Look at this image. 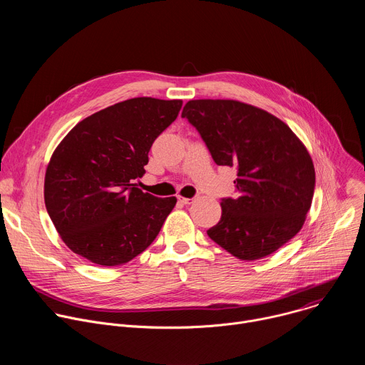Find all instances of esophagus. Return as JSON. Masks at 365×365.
Instances as JSON below:
<instances>
[{
  "mask_svg": "<svg viewBox=\"0 0 365 365\" xmlns=\"http://www.w3.org/2000/svg\"><path fill=\"white\" fill-rule=\"evenodd\" d=\"M178 200H179L182 205H190L195 199H193V197H183V196H178Z\"/></svg>",
  "mask_w": 365,
  "mask_h": 365,
  "instance_id": "34e87169",
  "label": "esophagus"
}]
</instances>
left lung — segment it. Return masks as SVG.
<instances>
[{"instance_id":"1","label":"left lung","mask_w":365,"mask_h":365,"mask_svg":"<svg viewBox=\"0 0 365 365\" xmlns=\"http://www.w3.org/2000/svg\"><path fill=\"white\" fill-rule=\"evenodd\" d=\"M182 117L218 166L237 169L238 196L222 199L221 220L207 235L247 262L277 251L302 230L314 197L306 147L282 120L240 101H189Z\"/></svg>"}]
</instances>
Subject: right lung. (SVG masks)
Wrapping results in <instances>:
<instances>
[{
	"label": "right lung",
	"mask_w": 365,
	"mask_h": 365,
	"mask_svg": "<svg viewBox=\"0 0 365 365\" xmlns=\"http://www.w3.org/2000/svg\"><path fill=\"white\" fill-rule=\"evenodd\" d=\"M180 99L133 98L76 124L44 178L47 214L63 242L91 263H128L158 237L176 197L137 187L148 151L176 118Z\"/></svg>",
	"instance_id": "1"
}]
</instances>
